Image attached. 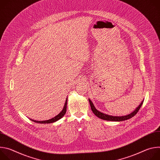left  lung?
<instances>
[{"label": "left lung", "instance_id": "obj_1", "mask_svg": "<svg viewBox=\"0 0 160 160\" xmlns=\"http://www.w3.org/2000/svg\"><path fill=\"white\" fill-rule=\"evenodd\" d=\"M88 101H89V103H90V108H91V109H92V112H94V114L95 115H96V117H98V118L102 119V120H107V121H112V122H122V121H125V120H128L131 118H132L133 117H134L137 112H138L139 110V109L141 108L142 104H143V102H144V100L142 101V102H141V104L138 106V108H136L135 109L132 111L131 113L128 114V115H125V116H112V115H107V114H104L99 111H98L94 106V104L92 103V101H91L90 99H88Z\"/></svg>", "mask_w": 160, "mask_h": 160}]
</instances>
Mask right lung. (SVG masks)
<instances>
[{"label": "right lung", "mask_w": 160, "mask_h": 160, "mask_svg": "<svg viewBox=\"0 0 160 160\" xmlns=\"http://www.w3.org/2000/svg\"><path fill=\"white\" fill-rule=\"evenodd\" d=\"M67 101H68V98H66L65 103H64V106L63 107L62 110L58 114V115H56V117H54V118L49 119L48 120H45V121H37V120H34L33 119L30 118V120L35 122V123H54L58 120H59V119H61V118H62L64 117V115H65V113L66 112V106H67Z\"/></svg>", "instance_id": "obj_1"}]
</instances>
